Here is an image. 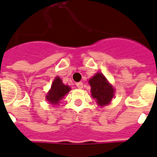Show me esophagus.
I'll return each mask as SVG.
<instances>
[{"label": "esophagus", "instance_id": "1", "mask_svg": "<svg viewBox=\"0 0 157 157\" xmlns=\"http://www.w3.org/2000/svg\"><path fill=\"white\" fill-rule=\"evenodd\" d=\"M77 87L78 88H83V83L82 82H78L77 83Z\"/></svg>", "mask_w": 157, "mask_h": 157}]
</instances>
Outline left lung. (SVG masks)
<instances>
[{"label": "left lung", "instance_id": "obj_1", "mask_svg": "<svg viewBox=\"0 0 157 157\" xmlns=\"http://www.w3.org/2000/svg\"><path fill=\"white\" fill-rule=\"evenodd\" d=\"M91 93L99 106L103 107L111 103L114 95V88L107 81L103 73H97L88 80Z\"/></svg>", "mask_w": 157, "mask_h": 157}]
</instances>
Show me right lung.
I'll return each mask as SVG.
<instances>
[{"label": "right lung", "mask_w": 157, "mask_h": 157, "mask_svg": "<svg viewBox=\"0 0 157 157\" xmlns=\"http://www.w3.org/2000/svg\"><path fill=\"white\" fill-rule=\"evenodd\" d=\"M71 88L62 83L59 77H55L51 88L46 96V99L51 104H58L66 94L69 93Z\"/></svg>", "instance_id": "1"}]
</instances>
